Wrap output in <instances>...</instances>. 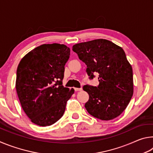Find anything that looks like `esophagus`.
Here are the masks:
<instances>
[{
	"label": "esophagus",
	"mask_w": 153,
	"mask_h": 153,
	"mask_svg": "<svg viewBox=\"0 0 153 153\" xmlns=\"http://www.w3.org/2000/svg\"><path fill=\"white\" fill-rule=\"evenodd\" d=\"M74 90H75V91L77 92V91H80V90H82V88H75Z\"/></svg>",
	"instance_id": "obj_1"
}]
</instances>
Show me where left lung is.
Masks as SVG:
<instances>
[{
    "label": "left lung",
    "instance_id": "left-lung-1",
    "mask_svg": "<svg viewBox=\"0 0 153 153\" xmlns=\"http://www.w3.org/2000/svg\"><path fill=\"white\" fill-rule=\"evenodd\" d=\"M73 51L87 65L90 79L98 74L97 87H83L89 94L85 104L88 112L101 120L118 117L128 107L134 93L132 67L123 48L109 40L97 39L76 44Z\"/></svg>",
    "mask_w": 153,
    "mask_h": 153
}]
</instances>
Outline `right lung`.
I'll return each mask as SVG.
<instances>
[{
	"label": "right lung",
	"mask_w": 153,
	"mask_h": 153,
	"mask_svg": "<svg viewBox=\"0 0 153 153\" xmlns=\"http://www.w3.org/2000/svg\"><path fill=\"white\" fill-rule=\"evenodd\" d=\"M70 48L60 44H45L26 54L18 65L16 88L23 110L32 123L47 126L63 115L74 93L63 86L65 65Z\"/></svg>",
	"instance_id": "right-lung-1"
}]
</instances>
